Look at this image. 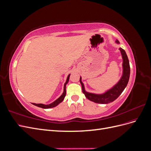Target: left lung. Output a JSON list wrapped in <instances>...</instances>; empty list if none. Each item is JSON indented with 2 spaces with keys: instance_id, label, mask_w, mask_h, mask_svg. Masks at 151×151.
Returning <instances> with one entry per match:
<instances>
[{
  "instance_id": "8db88e82",
  "label": "left lung",
  "mask_w": 151,
  "mask_h": 151,
  "mask_svg": "<svg viewBox=\"0 0 151 151\" xmlns=\"http://www.w3.org/2000/svg\"><path fill=\"white\" fill-rule=\"evenodd\" d=\"M115 43L120 44L119 41L118 40L115 41ZM119 50L123 59V74L119 81L115 85H114L111 88L109 89L102 94H95L87 92L85 90L84 85L82 82V77H80V83L82 86V89H83V93L84 94L85 96L90 101L100 104H108L111 103L118 98L127 86L130 73L129 60L125 50L122 48H120Z\"/></svg>"
}]
</instances>
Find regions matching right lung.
<instances>
[{"label": "right lung", "instance_id": "1", "mask_svg": "<svg viewBox=\"0 0 151 151\" xmlns=\"http://www.w3.org/2000/svg\"><path fill=\"white\" fill-rule=\"evenodd\" d=\"M70 75L69 74L68 76H67V80H66V82L64 84V86H63V92L62 93V94L60 96V97H59L58 99H57L55 101H53V103H50L49 104H36V103H32L33 104L35 105V106H38V107H40V108H44V109H48V108H53V107H55L57 106L58 104H60L61 102L63 101V100L65 98V96L66 95V85L68 83V81H69V78H70Z\"/></svg>", "mask_w": 151, "mask_h": 151}]
</instances>
